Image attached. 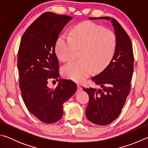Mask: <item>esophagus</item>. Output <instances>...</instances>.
<instances>
[{"instance_id":"1","label":"esophagus","mask_w":148,"mask_h":148,"mask_svg":"<svg viewBox=\"0 0 148 148\" xmlns=\"http://www.w3.org/2000/svg\"><path fill=\"white\" fill-rule=\"evenodd\" d=\"M82 87L80 86H79V85H77V91L79 92V91H82Z\"/></svg>"}]
</instances>
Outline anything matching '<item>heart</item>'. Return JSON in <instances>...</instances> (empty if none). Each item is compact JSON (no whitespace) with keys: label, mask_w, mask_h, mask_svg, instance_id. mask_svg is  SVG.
<instances>
[{"label":"heart","mask_w":148,"mask_h":148,"mask_svg":"<svg viewBox=\"0 0 148 148\" xmlns=\"http://www.w3.org/2000/svg\"><path fill=\"white\" fill-rule=\"evenodd\" d=\"M71 36L59 37L56 46L57 56L64 62L73 58L76 49H82L81 59L70 62L62 69L67 78L81 83L92 72H101L111 62L117 46L116 36L112 31L84 21L72 29Z\"/></svg>","instance_id":"obj_1"}]
</instances>
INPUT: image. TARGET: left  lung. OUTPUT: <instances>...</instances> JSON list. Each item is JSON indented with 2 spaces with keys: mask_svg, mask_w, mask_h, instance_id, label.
Masks as SVG:
<instances>
[{
  "mask_svg": "<svg viewBox=\"0 0 148 148\" xmlns=\"http://www.w3.org/2000/svg\"><path fill=\"white\" fill-rule=\"evenodd\" d=\"M110 20L116 36V52L112 61L103 71L92 77L95 84L102 89H83L89 96L86 114L92 123L106 125L119 116L131 89L134 69V56L129 35L114 18Z\"/></svg>",
  "mask_w": 148,
  "mask_h": 148,
  "instance_id": "left-lung-1",
  "label": "left lung"
}]
</instances>
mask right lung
Instances as JSON below:
<instances>
[{
	"label": "right lung",
	"mask_w": 148,
	"mask_h": 148,
	"mask_svg": "<svg viewBox=\"0 0 148 148\" xmlns=\"http://www.w3.org/2000/svg\"><path fill=\"white\" fill-rule=\"evenodd\" d=\"M72 17L45 12L30 25L20 42L17 69L19 88L29 111L41 121L53 123L63 115V103L77 90L71 80L59 79L55 89L47 86L59 77L55 47L59 34Z\"/></svg>",
	"instance_id": "add662e5"
}]
</instances>
